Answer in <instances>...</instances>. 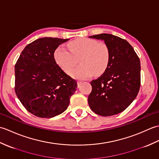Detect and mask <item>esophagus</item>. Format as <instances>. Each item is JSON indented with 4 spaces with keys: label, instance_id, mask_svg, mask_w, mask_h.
I'll return each mask as SVG.
<instances>
[{
    "label": "esophagus",
    "instance_id": "1",
    "mask_svg": "<svg viewBox=\"0 0 159 159\" xmlns=\"http://www.w3.org/2000/svg\"><path fill=\"white\" fill-rule=\"evenodd\" d=\"M81 83H82V81H80V80H78V82H77L78 87H79L80 85V84H81Z\"/></svg>",
    "mask_w": 159,
    "mask_h": 159
}]
</instances>
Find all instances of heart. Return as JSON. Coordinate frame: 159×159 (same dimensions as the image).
Wrapping results in <instances>:
<instances>
[{
    "label": "heart",
    "mask_w": 159,
    "mask_h": 159,
    "mask_svg": "<svg viewBox=\"0 0 159 159\" xmlns=\"http://www.w3.org/2000/svg\"><path fill=\"white\" fill-rule=\"evenodd\" d=\"M67 50L63 46L57 47L54 52L57 63L64 72L70 74L78 64L80 66L73 71L72 76L85 79L105 72L109 64L110 50L105 43L83 38L68 43Z\"/></svg>",
    "instance_id": "b5f03b06"
}]
</instances>
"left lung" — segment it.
I'll return each mask as SVG.
<instances>
[{"mask_svg": "<svg viewBox=\"0 0 159 159\" xmlns=\"http://www.w3.org/2000/svg\"><path fill=\"white\" fill-rule=\"evenodd\" d=\"M104 40L110 50V61L102 75L91 82L88 103L94 113L101 116L122 112L135 99L141 85L139 57L126 40L102 33L89 36Z\"/></svg>", "mask_w": 159, "mask_h": 159, "instance_id": "8db88e82", "label": "left lung"}]
</instances>
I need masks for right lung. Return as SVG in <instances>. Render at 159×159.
<instances>
[{
    "instance_id": "right-lung-1",
    "label": "right lung",
    "mask_w": 159,
    "mask_h": 159,
    "mask_svg": "<svg viewBox=\"0 0 159 159\" xmlns=\"http://www.w3.org/2000/svg\"><path fill=\"white\" fill-rule=\"evenodd\" d=\"M68 39L42 38L29 43L15 65V92L29 113L42 118L62 113L77 88V83L61 68L54 57Z\"/></svg>"
}]
</instances>
